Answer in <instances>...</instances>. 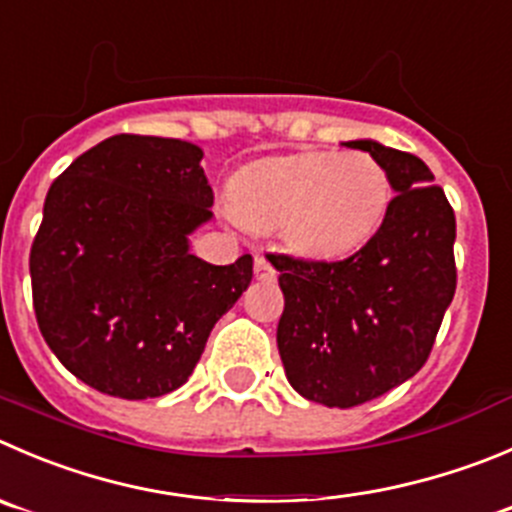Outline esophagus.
I'll list each match as a JSON object with an SVG mask.
<instances>
[{
    "label": "esophagus",
    "mask_w": 512,
    "mask_h": 512,
    "mask_svg": "<svg viewBox=\"0 0 512 512\" xmlns=\"http://www.w3.org/2000/svg\"><path fill=\"white\" fill-rule=\"evenodd\" d=\"M253 274H256L259 281H274L276 269L264 259V256H256V261H253Z\"/></svg>",
    "instance_id": "1"
}]
</instances>
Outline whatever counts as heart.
Instances as JSON below:
<instances>
[{"mask_svg":"<svg viewBox=\"0 0 512 512\" xmlns=\"http://www.w3.org/2000/svg\"><path fill=\"white\" fill-rule=\"evenodd\" d=\"M392 183L374 155L301 150L243 165L228 183L241 226L281 233L304 259H342L362 248L382 223Z\"/></svg>","mask_w":512,"mask_h":512,"instance_id":"heart-1","label":"heart"}]
</instances>
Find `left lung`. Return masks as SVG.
<instances>
[{"label": "left lung", "mask_w": 512, "mask_h": 512, "mask_svg": "<svg viewBox=\"0 0 512 512\" xmlns=\"http://www.w3.org/2000/svg\"><path fill=\"white\" fill-rule=\"evenodd\" d=\"M384 165L397 196L382 226L342 261L269 253L284 291L276 329L301 397L349 410L415 377L455 296V211L417 155L352 140Z\"/></svg>", "instance_id": "left-lung-1"}]
</instances>
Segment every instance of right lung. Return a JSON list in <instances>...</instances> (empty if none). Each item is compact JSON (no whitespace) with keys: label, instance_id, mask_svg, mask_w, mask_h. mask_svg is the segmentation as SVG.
Instances as JSON below:
<instances>
[{"label":"right lung","instance_id":"right-lung-1","mask_svg":"<svg viewBox=\"0 0 512 512\" xmlns=\"http://www.w3.org/2000/svg\"><path fill=\"white\" fill-rule=\"evenodd\" d=\"M201 158L186 140L123 133L50 186L29 251L34 316L97 392L148 399L188 382L213 324L251 284L248 253L213 266L188 251L213 216Z\"/></svg>","mask_w":512,"mask_h":512}]
</instances>
